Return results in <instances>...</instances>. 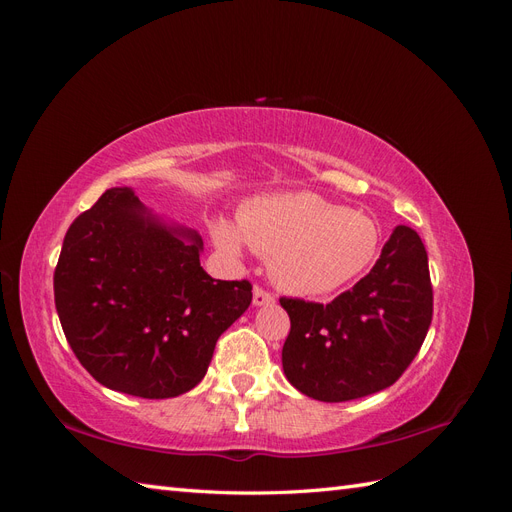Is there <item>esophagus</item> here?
Masks as SVG:
<instances>
[{"mask_svg": "<svg viewBox=\"0 0 512 512\" xmlns=\"http://www.w3.org/2000/svg\"><path fill=\"white\" fill-rule=\"evenodd\" d=\"M275 301V297L271 292H267L265 288H260V286H254V305L256 307H260V305H269V303H273Z\"/></svg>", "mask_w": 512, "mask_h": 512, "instance_id": "1", "label": "esophagus"}]
</instances>
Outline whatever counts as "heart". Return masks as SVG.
Returning <instances> with one entry per match:
<instances>
[{
	"instance_id": "obj_1",
	"label": "heart",
	"mask_w": 512,
	"mask_h": 512,
	"mask_svg": "<svg viewBox=\"0 0 512 512\" xmlns=\"http://www.w3.org/2000/svg\"><path fill=\"white\" fill-rule=\"evenodd\" d=\"M237 224L215 220L213 241L235 256L243 241L260 256H271L273 280L303 297L354 280L376 258L380 243V230L365 213L307 192L256 198L239 211Z\"/></svg>"
}]
</instances>
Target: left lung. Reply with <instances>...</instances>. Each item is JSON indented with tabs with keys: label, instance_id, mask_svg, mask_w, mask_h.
Segmentation results:
<instances>
[{
	"label": "left lung",
	"instance_id": "8db88e82",
	"mask_svg": "<svg viewBox=\"0 0 512 512\" xmlns=\"http://www.w3.org/2000/svg\"><path fill=\"white\" fill-rule=\"evenodd\" d=\"M290 316L288 382L318 401H350L391 386L421 350L433 314L421 237L397 226L363 280L322 305L280 299Z\"/></svg>",
	"mask_w": 512,
	"mask_h": 512
}]
</instances>
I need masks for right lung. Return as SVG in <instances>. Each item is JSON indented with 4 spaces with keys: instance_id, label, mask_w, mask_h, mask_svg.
Returning <instances> with one entry per match:
<instances>
[{
    "instance_id": "right-lung-1",
    "label": "right lung",
    "mask_w": 512,
    "mask_h": 512,
    "mask_svg": "<svg viewBox=\"0 0 512 512\" xmlns=\"http://www.w3.org/2000/svg\"><path fill=\"white\" fill-rule=\"evenodd\" d=\"M196 230L168 226L130 188L106 190L64 237L53 275L61 329L106 389L143 399L188 393L252 284L213 280Z\"/></svg>"
}]
</instances>
